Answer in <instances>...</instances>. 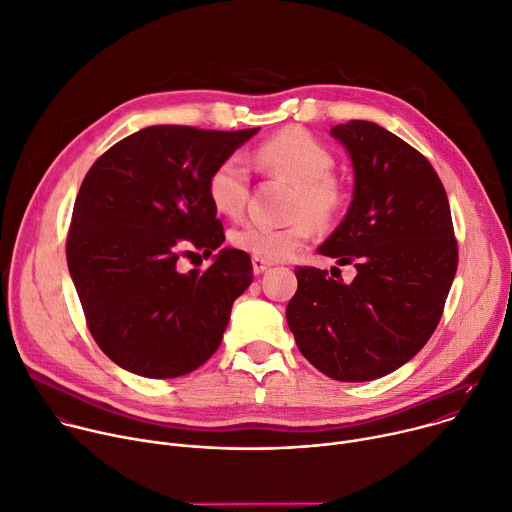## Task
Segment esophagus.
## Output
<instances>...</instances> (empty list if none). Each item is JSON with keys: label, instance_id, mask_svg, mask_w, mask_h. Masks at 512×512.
Wrapping results in <instances>:
<instances>
[{"label": "esophagus", "instance_id": "esophagus-1", "mask_svg": "<svg viewBox=\"0 0 512 512\" xmlns=\"http://www.w3.org/2000/svg\"><path fill=\"white\" fill-rule=\"evenodd\" d=\"M251 263H253V271L259 275L263 271H267L271 267V261H265L261 257H251Z\"/></svg>", "mask_w": 512, "mask_h": 512}]
</instances>
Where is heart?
I'll return each instance as SVG.
<instances>
[{
    "label": "heart",
    "mask_w": 512,
    "mask_h": 512,
    "mask_svg": "<svg viewBox=\"0 0 512 512\" xmlns=\"http://www.w3.org/2000/svg\"><path fill=\"white\" fill-rule=\"evenodd\" d=\"M259 169L280 175L294 183L290 214L284 226H271L259 220L245 222L230 230V243L241 251L265 261H282L290 257L308 237L312 226H331L345 208L343 183L331 173L335 157L308 130L288 126L273 134L255 149ZM249 167L243 157H224L208 175L206 192L212 206L230 218H237L249 198Z\"/></svg>",
    "instance_id": "1"
}]
</instances>
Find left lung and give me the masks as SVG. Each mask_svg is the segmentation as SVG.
<instances>
[{
  "mask_svg": "<svg viewBox=\"0 0 512 512\" xmlns=\"http://www.w3.org/2000/svg\"><path fill=\"white\" fill-rule=\"evenodd\" d=\"M331 134L351 157L355 185L343 222L318 253L357 273L343 282L341 273L296 267L286 318L298 349L324 376L369 382L410 361L435 333L457 271V241L427 157L367 120L337 124Z\"/></svg>",
  "mask_w": 512,
  "mask_h": 512,
  "instance_id": "1",
  "label": "left lung"
}]
</instances>
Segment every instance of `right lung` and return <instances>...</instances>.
Returning <instances> with one entry per match:
<instances>
[{
	"label": "right lung",
	"instance_id": "1",
	"mask_svg": "<svg viewBox=\"0 0 512 512\" xmlns=\"http://www.w3.org/2000/svg\"><path fill=\"white\" fill-rule=\"evenodd\" d=\"M259 128L159 124L110 147L87 171L67 235V265L91 337L130 374L167 380L218 349L230 308L253 280L251 257L220 249L179 273L194 249L224 243L206 181Z\"/></svg>",
	"mask_w": 512,
	"mask_h": 512
}]
</instances>
